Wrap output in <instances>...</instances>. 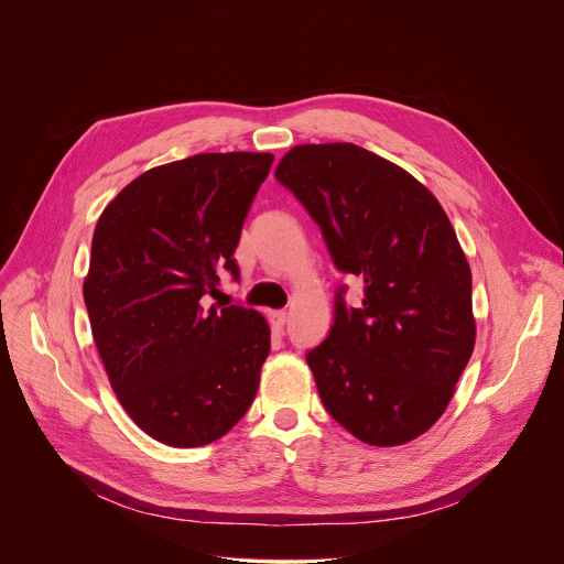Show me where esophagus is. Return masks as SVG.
I'll return each mask as SVG.
<instances>
[{
	"label": "esophagus",
	"instance_id": "esophagus-1",
	"mask_svg": "<svg viewBox=\"0 0 564 564\" xmlns=\"http://www.w3.org/2000/svg\"><path fill=\"white\" fill-rule=\"evenodd\" d=\"M285 312L283 310H272L270 312V324H272V328H276V330H281L283 326H285Z\"/></svg>",
	"mask_w": 564,
	"mask_h": 564
}]
</instances>
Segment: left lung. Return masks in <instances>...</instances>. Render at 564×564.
Returning a JSON list of instances; mask_svg holds the SVG:
<instances>
[{"mask_svg": "<svg viewBox=\"0 0 564 564\" xmlns=\"http://www.w3.org/2000/svg\"><path fill=\"white\" fill-rule=\"evenodd\" d=\"M274 176L324 231L335 265L366 283L361 307L337 294L330 335L305 357L326 411L372 446L420 437L475 346L470 268L446 212L352 142L296 144Z\"/></svg>", "mask_w": 564, "mask_h": 564, "instance_id": "8db88e82", "label": "left lung"}]
</instances>
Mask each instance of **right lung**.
<instances>
[{
  "instance_id": "1",
  "label": "right lung",
  "mask_w": 564,
  "mask_h": 564,
  "mask_svg": "<svg viewBox=\"0 0 564 564\" xmlns=\"http://www.w3.org/2000/svg\"><path fill=\"white\" fill-rule=\"evenodd\" d=\"M272 153H198L131 181L100 214L85 303L109 383L153 440H220L257 397L270 355L263 314L205 307L234 252Z\"/></svg>"
}]
</instances>
